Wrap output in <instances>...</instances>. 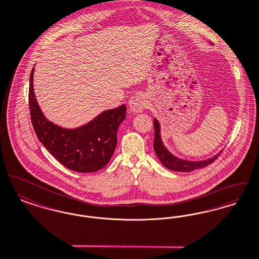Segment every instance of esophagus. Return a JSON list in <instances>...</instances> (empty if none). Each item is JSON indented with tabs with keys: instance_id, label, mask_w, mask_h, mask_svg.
Returning a JSON list of instances; mask_svg holds the SVG:
<instances>
[{
	"instance_id": "34e87169",
	"label": "esophagus",
	"mask_w": 259,
	"mask_h": 259,
	"mask_svg": "<svg viewBox=\"0 0 259 259\" xmlns=\"http://www.w3.org/2000/svg\"><path fill=\"white\" fill-rule=\"evenodd\" d=\"M147 100L143 95H136L131 97L128 101V107L134 113H140L147 108Z\"/></svg>"
}]
</instances>
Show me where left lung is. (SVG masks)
<instances>
[{"label": "left lung", "instance_id": "8db88e82", "mask_svg": "<svg viewBox=\"0 0 259 259\" xmlns=\"http://www.w3.org/2000/svg\"><path fill=\"white\" fill-rule=\"evenodd\" d=\"M154 128H155L154 150H155L156 155L159 158V160L168 169H171L175 171H182V172H187V171H192L195 169H199V168L207 166L208 164L213 163L218 159V156L221 154V152H220L214 157H212L208 160H205V161H201V162H189V161L180 160L177 157H175L172 154H170L163 146V142L161 140V136H160V123L156 119H154Z\"/></svg>", "mask_w": 259, "mask_h": 259}]
</instances>
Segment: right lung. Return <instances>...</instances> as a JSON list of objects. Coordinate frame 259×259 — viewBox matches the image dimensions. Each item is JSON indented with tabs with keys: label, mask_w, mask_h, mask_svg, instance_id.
<instances>
[{
	"label": "right lung",
	"mask_w": 259,
	"mask_h": 259,
	"mask_svg": "<svg viewBox=\"0 0 259 259\" xmlns=\"http://www.w3.org/2000/svg\"><path fill=\"white\" fill-rule=\"evenodd\" d=\"M34 68L30 75L29 108L38 139L55 159L77 172H94L104 167L117 145V132L125 118L126 107L107 110L92 122L75 130L62 128L48 121L33 90Z\"/></svg>",
	"instance_id": "add662e5"
}]
</instances>
